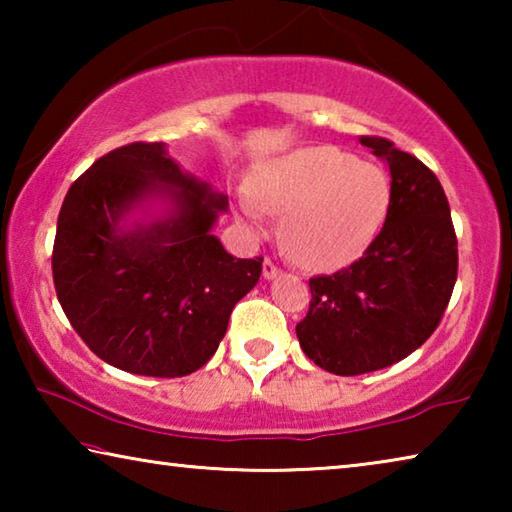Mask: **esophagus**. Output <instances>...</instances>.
Masks as SVG:
<instances>
[{
  "instance_id": "esophagus-1",
  "label": "esophagus",
  "mask_w": 512,
  "mask_h": 512,
  "mask_svg": "<svg viewBox=\"0 0 512 512\" xmlns=\"http://www.w3.org/2000/svg\"><path fill=\"white\" fill-rule=\"evenodd\" d=\"M262 273H264V280H275L277 275H280V268L275 266V262L273 259H264V264H262Z\"/></svg>"
}]
</instances>
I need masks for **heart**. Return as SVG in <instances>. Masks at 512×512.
I'll return each mask as SVG.
<instances>
[{
    "label": "heart",
    "mask_w": 512,
    "mask_h": 512,
    "mask_svg": "<svg viewBox=\"0 0 512 512\" xmlns=\"http://www.w3.org/2000/svg\"><path fill=\"white\" fill-rule=\"evenodd\" d=\"M253 196L237 210L250 235L268 232V214L282 216L289 255L311 271L350 264L377 237L391 203L386 173L336 146H305L257 169Z\"/></svg>",
    "instance_id": "obj_1"
}]
</instances>
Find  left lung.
Returning <instances> with one entry per match:
<instances>
[{
	"instance_id": "obj_1",
	"label": "left lung",
	"mask_w": 512,
	"mask_h": 512,
	"mask_svg": "<svg viewBox=\"0 0 512 512\" xmlns=\"http://www.w3.org/2000/svg\"><path fill=\"white\" fill-rule=\"evenodd\" d=\"M391 171L386 221L361 259L311 277L296 325L302 352L352 377L393 366L429 339L452 298L458 248L447 196L433 171L381 137H361Z\"/></svg>"
}]
</instances>
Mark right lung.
Listing matches in <instances>:
<instances>
[{
	"mask_svg": "<svg viewBox=\"0 0 512 512\" xmlns=\"http://www.w3.org/2000/svg\"><path fill=\"white\" fill-rule=\"evenodd\" d=\"M228 196L180 169L164 142L103 155L69 187L54 241L58 302L110 366L185 377L219 348L262 257L235 259L212 235Z\"/></svg>",
	"mask_w": 512,
	"mask_h": 512,
	"instance_id": "add662e5",
	"label": "right lung"
}]
</instances>
